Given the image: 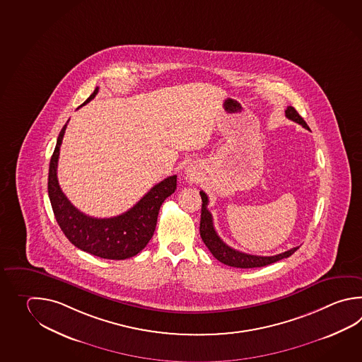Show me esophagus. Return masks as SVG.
I'll use <instances>...</instances> for the list:
<instances>
[{"label":"esophagus","instance_id":"esophagus-1","mask_svg":"<svg viewBox=\"0 0 362 362\" xmlns=\"http://www.w3.org/2000/svg\"><path fill=\"white\" fill-rule=\"evenodd\" d=\"M187 174H191V171H187Z\"/></svg>","mask_w":362,"mask_h":362}]
</instances>
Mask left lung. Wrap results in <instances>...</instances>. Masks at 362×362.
<instances>
[{
  "label": "left lung",
  "mask_w": 362,
  "mask_h": 362,
  "mask_svg": "<svg viewBox=\"0 0 362 362\" xmlns=\"http://www.w3.org/2000/svg\"><path fill=\"white\" fill-rule=\"evenodd\" d=\"M285 116L294 121L296 124L302 125L304 129L310 127L305 124V121L303 119L302 116L296 111L294 107H288L285 111ZM201 199H202V207H201V221H199V235L204 241V244L206 245L207 249L214 255L215 258L221 262L226 266L236 267V268H255V267H264L268 264H272L274 262H279L281 259L288 258L290 255H293L298 247H293L290 250L281 252L273 257H260V255H251L246 254L243 251L235 250L230 246L223 243L221 237L218 236L216 230L214 228V223H213V215L210 214V211L207 210V199L206 193L204 191L199 192Z\"/></svg>",
  "instance_id": "1"
}]
</instances>
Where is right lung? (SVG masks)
Instances as JSON below:
<instances>
[{
  "instance_id": "right-lung-1",
  "label": "right lung",
  "mask_w": 362,
  "mask_h": 362,
  "mask_svg": "<svg viewBox=\"0 0 362 362\" xmlns=\"http://www.w3.org/2000/svg\"><path fill=\"white\" fill-rule=\"evenodd\" d=\"M98 91L99 88L94 90L82 105L94 99ZM66 124L59 133L49 168L47 191L55 219L66 238L82 251L113 260L132 258L141 252L153 236L160 207L177 189V175L168 177L151 188L149 192L124 214L113 218H93L83 214L62 192L57 177L59 149Z\"/></svg>"
}]
</instances>
